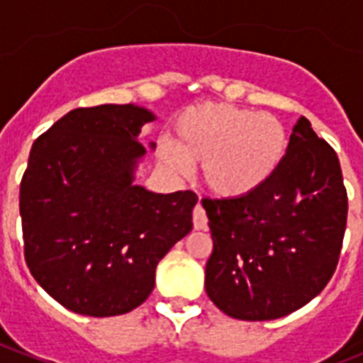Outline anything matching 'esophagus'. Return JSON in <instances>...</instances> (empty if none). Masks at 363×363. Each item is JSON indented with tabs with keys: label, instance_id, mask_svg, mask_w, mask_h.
Segmentation results:
<instances>
[{
	"label": "esophagus",
	"instance_id": "obj_1",
	"mask_svg": "<svg viewBox=\"0 0 363 363\" xmlns=\"http://www.w3.org/2000/svg\"><path fill=\"white\" fill-rule=\"evenodd\" d=\"M192 223H194V229L196 230L207 229V214H205L201 205H196L194 211H192Z\"/></svg>",
	"mask_w": 363,
	"mask_h": 363
}]
</instances>
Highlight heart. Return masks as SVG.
Returning <instances> with one entry per match:
<instances>
[{"label": "heart", "mask_w": 363, "mask_h": 363, "mask_svg": "<svg viewBox=\"0 0 363 363\" xmlns=\"http://www.w3.org/2000/svg\"><path fill=\"white\" fill-rule=\"evenodd\" d=\"M285 152L287 133L277 116L207 101L179 114L172 149L163 154L178 174L203 167L216 196L243 198L277 174Z\"/></svg>", "instance_id": "1"}]
</instances>
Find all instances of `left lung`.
<instances>
[{
	"label": "left lung",
	"mask_w": 363,
	"mask_h": 363,
	"mask_svg": "<svg viewBox=\"0 0 363 363\" xmlns=\"http://www.w3.org/2000/svg\"><path fill=\"white\" fill-rule=\"evenodd\" d=\"M213 236L205 291L230 318L264 322L309 303L335 274L347 191L338 156L301 116L277 174L243 198L201 200Z\"/></svg>",
	"instance_id": "left-lung-1"
}]
</instances>
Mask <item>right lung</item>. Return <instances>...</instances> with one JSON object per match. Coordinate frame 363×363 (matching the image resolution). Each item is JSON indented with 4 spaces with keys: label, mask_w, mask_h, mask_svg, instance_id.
I'll use <instances>...</instances> for the list:
<instances>
[{
    "label": "right lung",
    "mask_w": 363,
    "mask_h": 363,
    "mask_svg": "<svg viewBox=\"0 0 363 363\" xmlns=\"http://www.w3.org/2000/svg\"><path fill=\"white\" fill-rule=\"evenodd\" d=\"M152 112L98 105L67 112L38 138L19 187L25 262L65 309L116 316L142 306L156 265L192 229V191L134 185ZM154 149V143H150Z\"/></svg>",
    "instance_id": "right-lung-1"
}]
</instances>
